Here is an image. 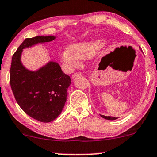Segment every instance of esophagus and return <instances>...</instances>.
I'll return each instance as SVG.
<instances>
[{
  "label": "esophagus",
  "instance_id": "esophagus-1",
  "mask_svg": "<svg viewBox=\"0 0 157 157\" xmlns=\"http://www.w3.org/2000/svg\"><path fill=\"white\" fill-rule=\"evenodd\" d=\"M80 75H82V74L80 73V72H77V73H75L74 75H72V78L74 79L75 77H76L77 76H80Z\"/></svg>",
  "mask_w": 157,
  "mask_h": 157
}]
</instances>
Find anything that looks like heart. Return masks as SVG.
<instances>
[{
	"mask_svg": "<svg viewBox=\"0 0 157 157\" xmlns=\"http://www.w3.org/2000/svg\"><path fill=\"white\" fill-rule=\"evenodd\" d=\"M105 40L102 39L89 41L74 43L60 53L62 61L70 67L77 64L78 59L86 60L93 57L103 48Z\"/></svg>",
	"mask_w": 157,
	"mask_h": 157,
	"instance_id": "heart-1",
	"label": "heart"
}]
</instances>
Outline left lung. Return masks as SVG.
I'll use <instances>...</instances> for the list:
<instances>
[{"label":"left lung","instance_id":"obj_1","mask_svg":"<svg viewBox=\"0 0 157 157\" xmlns=\"http://www.w3.org/2000/svg\"><path fill=\"white\" fill-rule=\"evenodd\" d=\"M100 116H101V117H102L103 118H105V119H107V120H111V121H113V120H116V119H117V118H116V117L105 116H103V115H100Z\"/></svg>","mask_w":157,"mask_h":157}]
</instances>
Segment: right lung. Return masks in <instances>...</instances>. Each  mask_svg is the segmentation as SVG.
I'll use <instances>...</instances> for the list:
<instances>
[{
	"label": "right lung",
	"mask_w": 157,
	"mask_h": 157,
	"mask_svg": "<svg viewBox=\"0 0 157 157\" xmlns=\"http://www.w3.org/2000/svg\"><path fill=\"white\" fill-rule=\"evenodd\" d=\"M53 36H38L25 39L12 59L10 85L19 106L31 118L48 123L61 113L71 84L69 75L64 74L60 65L49 61L36 71L26 69L21 62L23 49L53 41Z\"/></svg>",
	"instance_id": "right-lung-1"
}]
</instances>
